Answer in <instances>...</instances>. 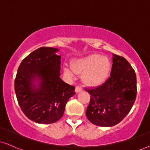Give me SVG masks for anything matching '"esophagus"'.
Returning <instances> with one entry per match:
<instances>
[{
    "instance_id": "esophagus-1",
    "label": "esophagus",
    "mask_w": 150,
    "mask_h": 150,
    "mask_svg": "<svg viewBox=\"0 0 150 150\" xmlns=\"http://www.w3.org/2000/svg\"><path fill=\"white\" fill-rule=\"evenodd\" d=\"M82 90V87H81V86L77 85L76 87H75V92H77V93L80 92Z\"/></svg>"
}]
</instances>
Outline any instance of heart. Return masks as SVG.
Listing matches in <instances>:
<instances>
[{"label":"heart","mask_w":150,"mask_h":150,"mask_svg":"<svg viewBox=\"0 0 150 150\" xmlns=\"http://www.w3.org/2000/svg\"><path fill=\"white\" fill-rule=\"evenodd\" d=\"M72 68L76 73L82 74V80L89 86L100 85L105 82L111 70V62L107 57L99 54H91L72 63ZM65 73L71 74L69 68H64Z\"/></svg>","instance_id":"b5f03b06"}]
</instances>
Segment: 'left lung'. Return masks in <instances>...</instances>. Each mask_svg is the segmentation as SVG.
I'll list each match as a JSON object with an SVG mask.
<instances>
[{"instance_id":"left-lung-1","label":"left lung","mask_w":150,"mask_h":150,"mask_svg":"<svg viewBox=\"0 0 150 150\" xmlns=\"http://www.w3.org/2000/svg\"><path fill=\"white\" fill-rule=\"evenodd\" d=\"M90 94L86 116L91 123L109 127L120 123L130 112L137 94L135 70L125 58L113 54L111 75L103 84L85 88Z\"/></svg>"}]
</instances>
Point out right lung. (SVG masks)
<instances>
[{"mask_svg": "<svg viewBox=\"0 0 150 150\" xmlns=\"http://www.w3.org/2000/svg\"><path fill=\"white\" fill-rule=\"evenodd\" d=\"M56 48L41 47L24 58L15 79V91L22 112L38 123L49 124L61 119L65 105L75 95V87L60 78L61 56ZM41 80L36 88L33 80Z\"/></svg>", "mask_w": 150, "mask_h": 150, "instance_id": "right-lung-1", "label": "right lung"}]
</instances>
